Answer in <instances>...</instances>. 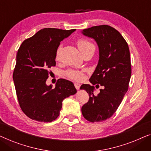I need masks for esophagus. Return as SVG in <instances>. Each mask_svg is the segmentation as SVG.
I'll return each mask as SVG.
<instances>
[{"label":"esophagus","instance_id":"obj_1","mask_svg":"<svg viewBox=\"0 0 151 151\" xmlns=\"http://www.w3.org/2000/svg\"><path fill=\"white\" fill-rule=\"evenodd\" d=\"M80 86H81V84L77 83H75V88H76L77 90H79Z\"/></svg>","mask_w":151,"mask_h":151}]
</instances>
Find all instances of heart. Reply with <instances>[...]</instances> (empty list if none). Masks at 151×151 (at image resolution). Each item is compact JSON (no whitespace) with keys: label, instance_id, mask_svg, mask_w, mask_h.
I'll return each mask as SVG.
<instances>
[{"label":"heart","instance_id":"heart-1","mask_svg":"<svg viewBox=\"0 0 151 151\" xmlns=\"http://www.w3.org/2000/svg\"><path fill=\"white\" fill-rule=\"evenodd\" d=\"M76 44H77L78 47L81 52H83L85 50H86L87 48H88L94 47V45H93L91 42H90L88 40H87L86 39H83V38H80V39H78L77 40V42H76ZM59 51H60V48H59L58 49H57L56 55L57 58H58L59 57ZM65 75L68 76L69 78H73V79L76 81H81L84 78V75L81 71L74 70H67L65 72Z\"/></svg>","mask_w":151,"mask_h":151}]
</instances>
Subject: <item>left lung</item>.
<instances>
[{
	"instance_id": "obj_1",
	"label": "left lung",
	"mask_w": 151,
	"mask_h": 151,
	"mask_svg": "<svg viewBox=\"0 0 151 151\" xmlns=\"http://www.w3.org/2000/svg\"><path fill=\"white\" fill-rule=\"evenodd\" d=\"M82 33L96 42L99 60L90 78L93 85L103 86L99 94H93L94 87L83 84L90 96L81 108L83 117L91 122H101L114 115L129 88L131 75L130 52L122 35L109 25H100L83 29Z\"/></svg>"
}]
</instances>
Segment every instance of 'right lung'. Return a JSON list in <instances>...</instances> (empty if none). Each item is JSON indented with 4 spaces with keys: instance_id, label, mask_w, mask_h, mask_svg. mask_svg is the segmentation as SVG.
Masks as SVG:
<instances>
[{
    "instance_id": "right-lung-1",
    "label": "right lung",
    "mask_w": 151,
    "mask_h": 151,
    "mask_svg": "<svg viewBox=\"0 0 151 151\" xmlns=\"http://www.w3.org/2000/svg\"><path fill=\"white\" fill-rule=\"evenodd\" d=\"M76 29L44 28L22 42L16 55L13 79L22 111L32 120L50 122L59 115L62 101L76 93L70 81L59 78L52 89L46 84L50 67L56 65L60 42Z\"/></svg>"
}]
</instances>
